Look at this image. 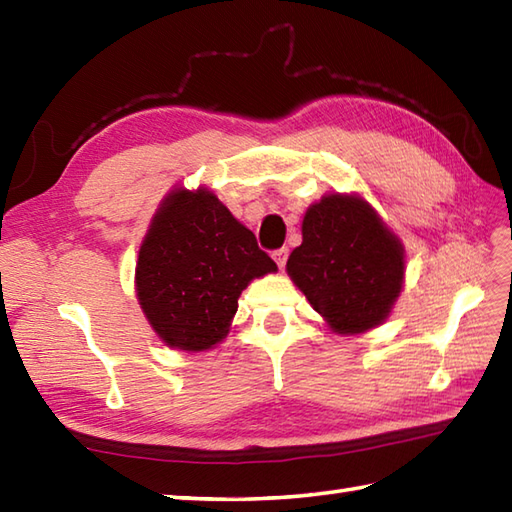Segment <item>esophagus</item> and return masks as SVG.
Returning a JSON list of instances; mask_svg holds the SVG:
<instances>
[{"mask_svg":"<svg viewBox=\"0 0 512 512\" xmlns=\"http://www.w3.org/2000/svg\"><path fill=\"white\" fill-rule=\"evenodd\" d=\"M273 259H275L279 268H286V262H288V248H286V246H284V248H277L275 253H273Z\"/></svg>","mask_w":512,"mask_h":512,"instance_id":"esophagus-1","label":"esophagus"}]
</instances>
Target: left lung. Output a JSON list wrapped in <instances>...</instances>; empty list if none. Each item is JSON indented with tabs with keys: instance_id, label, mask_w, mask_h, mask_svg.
<instances>
[{
	"instance_id": "1",
	"label": "left lung",
	"mask_w": 512,
	"mask_h": 512,
	"mask_svg": "<svg viewBox=\"0 0 512 512\" xmlns=\"http://www.w3.org/2000/svg\"><path fill=\"white\" fill-rule=\"evenodd\" d=\"M303 242L288 275L339 334L387 319L405 277V253L372 206L356 195H325L303 217Z\"/></svg>"
}]
</instances>
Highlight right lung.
<instances>
[{
  "mask_svg": "<svg viewBox=\"0 0 512 512\" xmlns=\"http://www.w3.org/2000/svg\"><path fill=\"white\" fill-rule=\"evenodd\" d=\"M277 264L211 191L169 193L138 253L136 292L169 347L202 352L220 343L242 290Z\"/></svg>",
  "mask_w": 512,
  "mask_h": 512,
  "instance_id": "add662e5",
  "label": "right lung"
}]
</instances>
